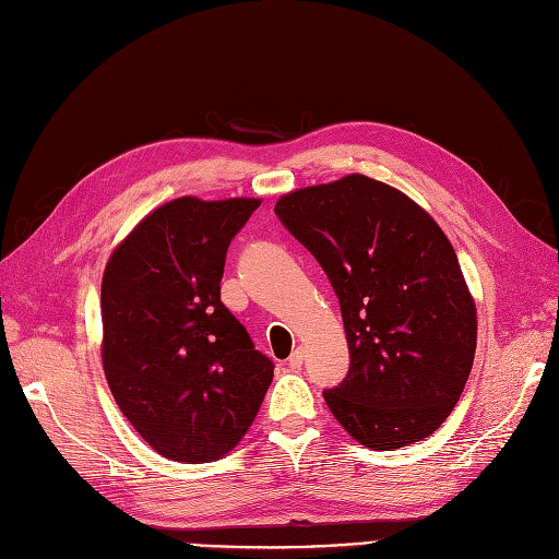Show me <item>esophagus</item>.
Segmentation results:
<instances>
[{
	"label": "esophagus",
	"instance_id": "esophagus-1",
	"mask_svg": "<svg viewBox=\"0 0 559 559\" xmlns=\"http://www.w3.org/2000/svg\"><path fill=\"white\" fill-rule=\"evenodd\" d=\"M304 357H306L304 347H297L295 353L290 355V359H287V366H290V368H301V364H304Z\"/></svg>",
	"mask_w": 559,
	"mask_h": 559
}]
</instances>
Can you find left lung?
<instances>
[{
  "label": "left lung",
  "instance_id": "left-lung-1",
  "mask_svg": "<svg viewBox=\"0 0 559 559\" xmlns=\"http://www.w3.org/2000/svg\"><path fill=\"white\" fill-rule=\"evenodd\" d=\"M274 212L341 304L349 370L324 391L336 421L376 451L428 438L456 407L477 349V308L442 227L366 175L287 193Z\"/></svg>",
  "mask_w": 559,
  "mask_h": 559
}]
</instances>
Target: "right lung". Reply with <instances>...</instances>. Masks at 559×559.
Segmentation results:
<instances>
[{
  "label": "right lung",
  "instance_id": "add662e5",
  "mask_svg": "<svg viewBox=\"0 0 559 559\" xmlns=\"http://www.w3.org/2000/svg\"><path fill=\"white\" fill-rule=\"evenodd\" d=\"M258 206L253 198L170 200L106 264L103 370L123 417L170 461L225 456L272 384V359L221 301L227 246Z\"/></svg>",
  "mask_w": 559,
  "mask_h": 559
}]
</instances>
